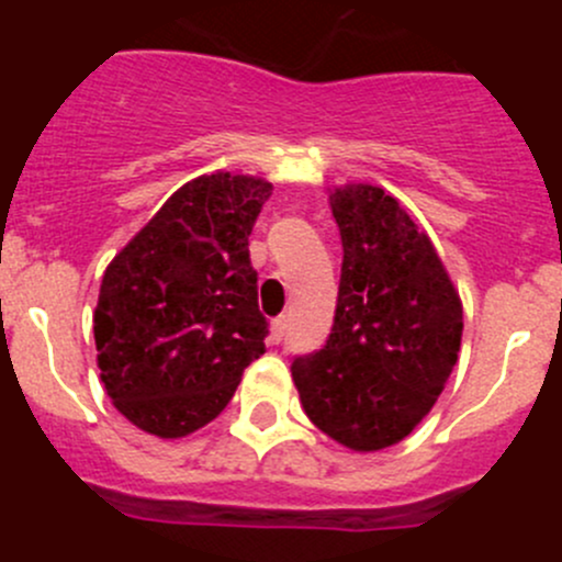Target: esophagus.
Masks as SVG:
<instances>
[{"instance_id": "esophagus-1", "label": "esophagus", "mask_w": 562, "mask_h": 562, "mask_svg": "<svg viewBox=\"0 0 562 562\" xmlns=\"http://www.w3.org/2000/svg\"><path fill=\"white\" fill-rule=\"evenodd\" d=\"M285 331H288V315H280V317H274V321H271V334H269V339L274 345H280L282 339H285Z\"/></svg>"}]
</instances>
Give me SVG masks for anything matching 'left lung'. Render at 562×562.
Wrapping results in <instances>:
<instances>
[{"label": "left lung", "instance_id": "1", "mask_svg": "<svg viewBox=\"0 0 562 562\" xmlns=\"http://www.w3.org/2000/svg\"><path fill=\"white\" fill-rule=\"evenodd\" d=\"M342 239L326 345L293 359L310 422L353 451L400 443L457 364L462 304L429 236L372 184L328 195Z\"/></svg>", "mask_w": 562, "mask_h": 562}]
</instances>
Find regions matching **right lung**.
<instances>
[{
    "mask_svg": "<svg viewBox=\"0 0 562 562\" xmlns=\"http://www.w3.org/2000/svg\"><path fill=\"white\" fill-rule=\"evenodd\" d=\"M269 195V181L252 176H198L105 269L94 310L100 378L144 432L201 429L266 353L249 234Z\"/></svg>",
    "mask_w": 562,
    "mask_h": 562,
    "instance_id": "obj_1",
    "label": "right lung"
}]
</instances>
